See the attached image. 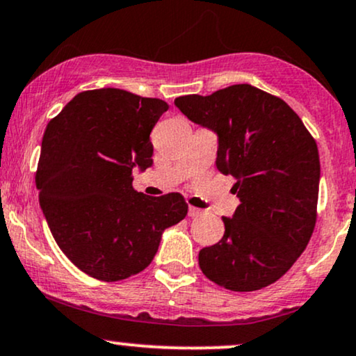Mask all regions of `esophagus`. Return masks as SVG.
<instances>
[{"instance_id": "obj_1", "label": "esophagus", "mask_w": 356, "mask_h": 356, "mask_svg": "<svg viewBox=\"0 0 356 356\" xmlns=\"http://www.w3.org/2000/svg\"><path fill=\"white\" fill-rule=\"evenodd\" d=\"M200 213H202V211H200V209H197V207H189V217H199Z\"/></svg>"}]
</instances>
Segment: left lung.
Returning <instances> with one entry per match:
<instances>
[{
	"mask_svg": "<svg viewBox=\"0 0 356 356\" xmlns=\"http://www.w3.org/2000/svg\"><path fill=\"white\" fill-rule=\"evenodd\" d=\"M184 115L217 134L216 165L235 177L238 207L224 237L199 252L213 284L252 292L273 284L305 250L315 229L320 157L302 119L250 84L177 97Z\"/></svg>",
	"mask_w": 356,
	"mask_h": 356,
	"instance_id": "left-lung-1",
	"label": "left lung"
}]
</instances>
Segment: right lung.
I'll return each instance as SVG.
<instances>
[{
  "instance_id": "1",
  "label": "right lung",
  "mask_w": 356,
  "mask_h": 356,
  "mask_svg": "<svg viewBox=\"0 0 356 356\" xmlns=\"http://www.w3.org/2000/svg\"><path fill=\"white\" fill-rule=\"evenodd\" d=\"M167 102L124 89L79 92L51 119L36 172L40 205L63 254L102 282L143 272L162 232L187 216L177 192L147 197L132 169L152 165V127Z\"/></svg>"
}]
</instances>
